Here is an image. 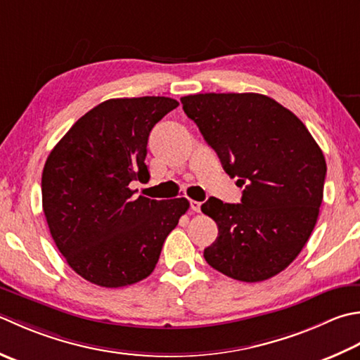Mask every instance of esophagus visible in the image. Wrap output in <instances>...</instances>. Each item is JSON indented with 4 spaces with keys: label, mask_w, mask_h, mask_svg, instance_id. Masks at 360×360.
<instances>
[{
    "label": "esophagus",
    "mask_w": 360,
    "mask_h": 360,
    "mask_svg": "<svg viewBox=\"0 0 360 360\" xmlns=\"http://www.w3.org/2000/svg\"><path fill=\"white\" fill-rule=\"evenodd\" d=\"M190 207H192V210H195V212H200L201 202L200 201H190Z\"/></svg>",
    "instance_id": "34e87169"
}]
</instances>
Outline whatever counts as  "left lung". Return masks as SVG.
<instances>
[{"mask_svg": "<svg viewBox=\"0 0 360 360\" xmlns=\"http://www.w3.org/2000/svg\"><path fill=\"white\" fill-rule=\"evenodd\" d=\"M182 109L243 187L240 204L210 198L217 223L206 262L226 276L259 283L285 270L304 248L323 201L326 160L301 120L260 94H198Z\"/></svg>", "mask_w": 360, "mask_h": 360, "instance_id": "8db88e82", "label": "left lung"}]
</instances>
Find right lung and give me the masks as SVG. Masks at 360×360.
Here are the masks:
<instances>
[{"instance_id":"right-lung-1","label":"right lung","mask_w":360,"mask_h":360,"mask_svg":"<svg viewBox=\"0 0 360 360\" xmlns=\"http://www.w3.org/2000/svg\"><path fill=\"white\" fill-rule=\"evenodd\" d=\"M179 103L167 96L114 98L89 110L53 148L41 173L49 232L79 276L117 288L150 276L162 245L188 201L136 196L148 182L146 145L154 124Z\"/></svg>"}]
</instances>
